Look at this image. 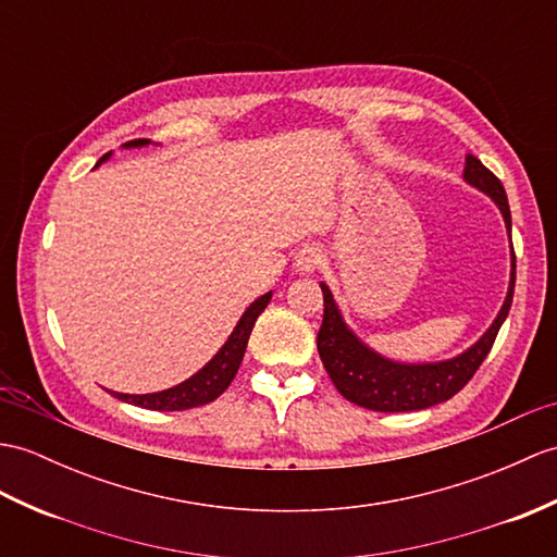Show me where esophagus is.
<instances>
[{
  "instance_id": "esophagus-1",
  "label": "esophagus",
  "mask_w": 557,
  "mask_h": 557,
  "mask_svg": "<svg viewBox=\"0 0 557 557\" xmlns=\"http://www.w3.org/2000/svg\"><path fill=\"white\" fill-rule=\"evenodd\" d=\"M322 263V253L318 247H304L294 258L296 275H313L318 265Z\"/></svg>"
}]
</instances>
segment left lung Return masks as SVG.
<instances>
[{
  "instance_id": "1",
  "label": "left lung",
  "mask_w": 557,
  "mask_h": 557,
  "mask_svg": "<svg viewBox=\"0 0 557 557\" xmlns=\"http://www.w3.org/2000/svg\"><path fill=\"white\" fill-rule=\"evenodd\" d=\"M462 180L470 187L484 191L498 206L503 223H506L510 239V282L506 301H503L488 330L462 354L446 360H432V363H400V360L374 351L348 327L332 289L325 282H320L325 315H322V327L318 332V354L337 392L360 408L377 412H410L444 404L472 380V374L484 363L491 346H494L500 325L508 318L515 292V251L506 189H503L500 180L472 153L465 157Z\"/></svg>"
}]
</instances>
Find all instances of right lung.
<instances>
[{
	"instance_id": "add662e5",
	"label": "right lung",
	"mask_w": 557,
	"mask_h": 557,
	"mask_svg": "<svg viewBox=\"0 0 557 557\" xmlns=\"http://www.w3.org/2000/svg\"><path fill=\"white\" fill-rule=\"evenodd\" d=\"M149 139H135L127 141L125 149H139L147 147ZM111 153L101 157L97 165H101L103 161H109ZM273 299V292H268L263 296H258L256 301H251L244 310L242 318L237 320L235 330L230 332L227 342L218 348V354L206 363L201 370H197L187 377L185 382H180L171 389L163 392H153V394H119L111 392L119 400H125V404H133L139 408H149V410H187V408H197V406H206L215 400L220 394H223L230 382L235 380V374L242 366L244 351H247V344L251 337V330L256 325V318L263 313L265 306Z\"/></svg>"
}]
</instances>
